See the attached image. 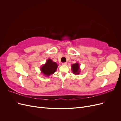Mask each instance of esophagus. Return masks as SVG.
Here are the masks:
<instances>
[{
  "label": "esophagus",
  "mask_w": 121,
  "mask_h": 121,
  "mask_svg": "<svg viewBox=\"0 0 121 121\" xmlns=\"http://www.w3.org/2000/svg\"><path fill=\"white\" fill-rule=\"evenodd\" d=\"M62 65H67V63H65H65H62Z\"/></svg>",
  "instance_id": "34e87169"
}]
</instances>
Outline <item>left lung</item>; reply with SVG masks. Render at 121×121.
<instances>
[{
    "label": "left lung",
    "mask_w": 121,
    "mask_h": 121,
    "mask_svg": "<svg viewBox=\"0 0 121 121\" xmlns=\"http://www.w3.org/2000/svg\"><path fill=\"white\" fill-rule=\"evenodd\" d=\"M72 70L75 75H79L80 74V65L78 63L72 65Z\"/></svg>",
    "instance_id": "8db88e82"
}]
</instances>
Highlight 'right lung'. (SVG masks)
<instances>
[{
    "instance_id": "obj_1",
    "label": "right lung",
    "mask_w": 121,
    "mask_h": 121,
    "mask_svg": "<svg viewBox=\"0 0 121 121\" xmlns=\"http://www.w3.org/2000/svg\"><path fill=\"white\" fill-rule=\"evenodd\" d=\"M57 67L58 65H57L56 62H53L52 60L49 58L47 60L46 63L42 65L40 69L43 75L46 76H49L56 71Z\"/></svg>"
}]
</instances>
